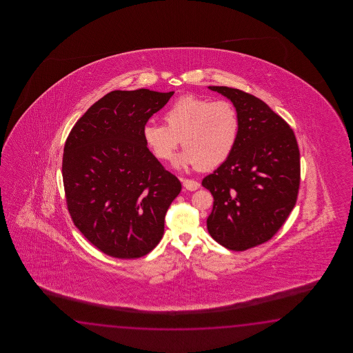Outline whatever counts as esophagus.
Returning <instances> with one entry per match:
<instances>
[{
  "instance_id": "1",
  "label": "esophagus",
  "mask_w": 353,
  "mask_h": 353,
  "mask_svg": "<svg viewBox=\"0 0 353 353\" xmlns=\"http://www.w3.org/2000/svg\"><path fill=\"white\" fill-rule=\"evenodd\" d=\"M183 185L188 190H196L198 188L201 187V184L193 179H183Z\"/></svg>"
}]
</instances>
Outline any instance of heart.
<instances>
[{
    "mask_svg": "<svg viewBox=\"0 0 353 353\" xmlns=\"http://www.w3.org/2000/svg\"><path fill=\"white\" fill-rule=\"evenodd\" d=\"M164 121L166 125L146 122L143 141L159 160L172 158L181 141L185 150L178 159V165L212 170L231 157L240 139V113L227 99L181 96L166 108Z\"/></svg>",
    "mask_w": 353,
    "mask_h": 353,
    "instance_id": "heart-1",
    "label": "heart"
}]
</instances>
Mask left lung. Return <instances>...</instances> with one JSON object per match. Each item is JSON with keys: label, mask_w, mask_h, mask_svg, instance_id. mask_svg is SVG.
I'll use <instances>...</instances> for the list:
<instances>
[{"label": "left lung", "mask_w": 353, "mask_h": 353, "mask_svg": "<svg viewBox=\"0 0 353 353\" xmlns=\"http://www.w3.org/2000/svg\"><path fill=\"white\" fill-rule=\"evenodd\" d=\"M230 98L241 119L231 157L202 185L213 195L207 219L210 236L232 251L272 239L296 203L299 146L294 131L260 98L228 87H210Z\"/></svg>", "instance_id": "1"}]
</instances>
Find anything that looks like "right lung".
<instances>
[{"mask_svg": "<svg viewBox=\"0 0 353 353\" xmlns=\"http://www.w3.org/2000/svg\"><path fill=\"white\" fill-rule=\"evenodd\" d=\"M173 94L112 90L68 135L61 163L68 212L105 255L143 257L164 234L166 210L181 184L148 149L143 128Z\"/></svg>", "mask_w": 353, "mask_h": 353, "instance_id": "right-lung-1", "label": "right lung"}]
</instances>
